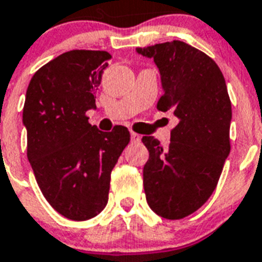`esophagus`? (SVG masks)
Instances as JSON below:
<instances>
[{
  "instance_id": "esophagus-1",
  "label": "esophagus",
  "mask_w": 262,
  "mask_h": 262,
  "mask_svg": "<svg viewBox=\"0 0 262 262\" xmlns=\"http://www.w3.org/2000/svg\"><path fill=\"white\" fill-rule=\"evenodd\" d=\"M140 139H142V136H140L139 134L131 133V142H134V143H138V142H140Z\"/></svg>"
}]
</instances>
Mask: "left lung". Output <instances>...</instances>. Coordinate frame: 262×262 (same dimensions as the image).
<instances>
[{
	"instance_id": "8db88e82",
	"label": "left lung",
	"mask_w": 262,
	"mask_h": 262,
	"mask_svg": "<svg viewBox=\"0 0 262 262\" xmlns=\"http://www.w3.org/2000/svg\"><path fill=\"white\" fill-rule=\"evenodd\" d=\"M154 58L165 94L159 111L178 118L170 144L154 136L142 142L150 152L143 167V186L151 210L167 220L196 211L217 187L230 152L232 103L224 75L213 58L183 41L136 48Z\"/></svg>"
}]
</instances>
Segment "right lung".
Wrapping results in <instances>:
<instances>
[{
  "instance_id": "obj_1",
  "label": "right lung",
  "mask_w": 262,
  "mask_h": 262,
  "mask_svg": "<svg viewBox=\"0 0 262 262\" xmlns=\"http://www.w3.org/2000/svg\"><path fill=\"white\" fill-rule=\"evenodd\" d=\"M111 55L75 49L34 73L23 111L27 155L41 193L68 220L85 221L108 202L111 171L129 142L123 126L103 133L91 126L95 91Z\"/></svg>"
}]
</instances>
